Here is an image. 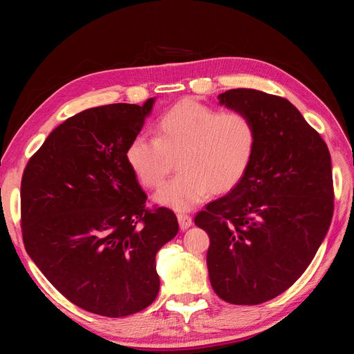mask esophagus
<instances>
[{"mask_svg":"<svg viewBox=\"0 0 354 354\" xmlns=\"http://www.w3.org/2000/svg\"><path fill=\"white\" fill-rule=\"evenodd\" d=\"M177 220H178V224H180V229L181 230H186V229H189L192 226V217L187 216V214H178Z\"/></svg>","mask_w":354,"mask_h":354,"instance_id":"1","label":"esophagus"}]
</instances>
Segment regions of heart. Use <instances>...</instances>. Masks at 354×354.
Masks as SVG:
<instances>
[{"mask_svg":"<svg viewBox=\"0 0 354 354\" xmlns=\"http://www.w3.org/2000/svg\"><path fill=\"white\" fill-rule=\"evenodd\" d=\"M257 130L238 111L221 112L194 99L174 104L159 118L156 137L137 134L127 162L146 187H159L177 165L180 173L153 196L159 205L189 211L211 194L236 187L252 164Z\"/></svg>","mask_w":354,"mask_h":354,"instance_id":"1","label":"heart"}]
</instances>
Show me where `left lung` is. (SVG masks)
<instances>
[{
	"label": "left lung",
	"mask_w": 354,
	"mask_h": 354,
	"mask_svg": "<svg viewBox=\"0 0 354 354\" xmlns=\"http://www.w3.org/2000/svg\"><path fill=\"white\" fill-rule=\"evenodd\" d=\"M257 130L252 164L241 183L195 217L209 236L211 286L232 304L282 294L312 263L334 212L330 155L322 137L286 99L252 88L218 94Z\"/></svg>",
	"instance_id": "1"
}]
</instances>
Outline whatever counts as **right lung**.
<instances>
[{"instance_id":"1","label":"right lung","mask_w":354,"mask_h":354,"mask_svg":"<svg viewBox=\"0 0 354 354\" xmlns=\"http://www.w3.org/2000/svg\"><path fill=\"white\" fill-rule=\"evenodd\" d=\"M153 104L155 97L113 103L68 118L24 173L26 252L60 294L95 315L122 317L151 306L156 252L178 232L173 211L145 208L125 156Z\"/></svg>"}]
</instances>
